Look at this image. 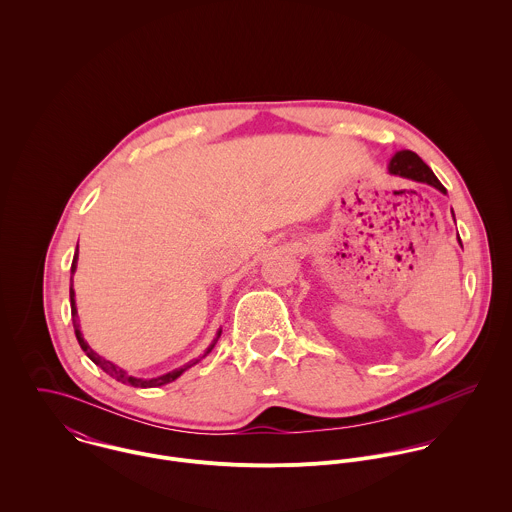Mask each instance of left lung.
Listing matches in <instances>:
<instances>
[{
    "label": "left lung",
    "instance_id": "1",
    "mask_svg": "<svg viewBox=\"0 0 512 512\" xmlns=\"http://www.w3.org/2000/svg\"><path fill=\"white\" fill-rule=\"evenodd\" d=\"M390 173L394 175H402L420 183H428L432 187L439 189L441 193H445V187L438 181V177L434 175V171L422 161V157L410 149L398 151L392 161H390ZM461 242V240H459Z\"/></svg>",
    "mask_w": 512,
    "mask_h": 512
}]
</instances>
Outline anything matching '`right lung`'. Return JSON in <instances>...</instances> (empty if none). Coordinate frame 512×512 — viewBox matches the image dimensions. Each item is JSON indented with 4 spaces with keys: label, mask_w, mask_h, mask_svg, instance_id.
Wrapping results in <instances>:
<instances>
[{
    "label": "right lung",
    "mask_w": 512,
    "mask_h": 512,
    "mask_svg": "<svg viewBox=\"0 0 512 512\" xmlns=\"http://www.w3.org/2000/svg\"><path fill=\"white\" fill-rule=\"evenodd\" d=\"M74 270H76V254H74L73 258V266H71V274H74ZM71 313H73L74 319H76V305H74V290H73V276H71ZM74 327V335H76V339H78V345H80V349L88 355V359L94 363V365L100 366L106 374H110L112 378H116L118 382H124V384H130V386H136V388H153V386H161V384H167V382H173L175 378H179L189 366L195 365V363H199V361H195V363H187V365L183 366V368H177V370H171V372H167V374H163V376H157V378H151V380H144V378H134V376H128L126 374V370H122L120 366L112 365L110 361H106V359H102V357H98L88 345H86V341L82 339V333H80V329H78V323L73 321ZM213 347H215V343L209 347V351H207V355L213 351Z\"/></svg>",
    "instance_id": "add662e5"
}]
</instances>
